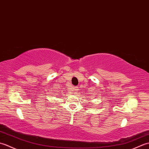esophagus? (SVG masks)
<instances>
[{
    "mask_svg": "<svg viewBox=\"0 0 149 149\" xmlns=\"http://www.w3.org/2000/svg\"><path fill=\"white\" fill-rule=\"evenodd\" d=\"M77 90H78V88L77 87L74 88V91H75V92H76V91H77Z\"/></svg>",
    "mask_w": 149,
    "mask_h": 149,
    "instance_id": "esophagus-1",
    "label": "esophagus"
}]
</instances>
